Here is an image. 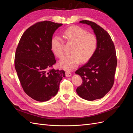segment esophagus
<instances>
[{
	"mask_svg": "<svg viewBox=\"0 0 133 133\" xmlns=\"http://www.w3.org/2000/svg\"><path fill=\"white\" fill-rule=\"evenodd\" d=\"M71 75H72L71 73L69 71H66L65 72V75L66 76H67V77H70V76H71Z\"/></svg>",
	"mask_w": 133,
	"mask_h": 133,
	"instance_id": "esophagus-1",
	"label": "esophagus"
}]
</instances>
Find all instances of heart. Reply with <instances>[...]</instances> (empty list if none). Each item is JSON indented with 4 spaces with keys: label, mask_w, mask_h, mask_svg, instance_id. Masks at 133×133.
Listing matches in <instances>:
<instances>
[{
    "label": "heart",
    "mask_w": 133,
    "mask_h": 133,
    "mask_svg": "<svg viewBox=\"0 0 133 133\" xmlns=\"http://www.w3.org/2000/svg\"><path fill=\"white\" fill-rule=\"evenodd\" d=\"M62 36L68 42L73 43L70 53L59 62V65L64 69L71 70L77 67L81 62L89 60L95 53L98 45L97 37L94 34L78 26L67 28L62 33ZM51 49L58 58L64 55V42L59 35H54L51 39Z\"/></svg>",
    "instance_id": "b5f03b06"
}]
</instances>
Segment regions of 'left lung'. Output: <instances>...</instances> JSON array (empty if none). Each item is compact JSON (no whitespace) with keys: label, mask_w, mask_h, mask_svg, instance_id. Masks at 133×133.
I'll use <instances>...</instances> for the list:
<instances>
[{"label":"left lung","mask_w":133,"mask_h":133,"mask_svg":"<svg viewBox=\"0 0 133 133\" xmlns=\"http://www.w3.org/2000/svg\"><path fill=\"white\" fill-rule=\"evenodd\" d=\"M79 23L90 26L98 41L93 56L75 71L83 80L82 85L76 90L78 95L92 101L104 97L113 85L117 65L116 51L110 35L102 27L89 21Z\"/></svg>","instance_id":"8db88e82"}]
</instances>
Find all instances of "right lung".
Returning a JSON list of instances; mask_svg holds the SVG:
<instances>
[{"mask_svg": "<svg viewBox=\"0 0 133 133\" xmlns=\"http://www.w3.org/2000/svg\"><path fill=\"white\" fill-rule=\"evenodd\" d=\"M62 24L44 21L23 33L15 55V68L25 93L38 102H46L57 94L64 70L51 69L56 63L51 49L53 35Z\"/></svg>", "mask_w": 133, "mask_h": 133, "instance_id": "add662e5", "label": "right lung"}]
</instances>
